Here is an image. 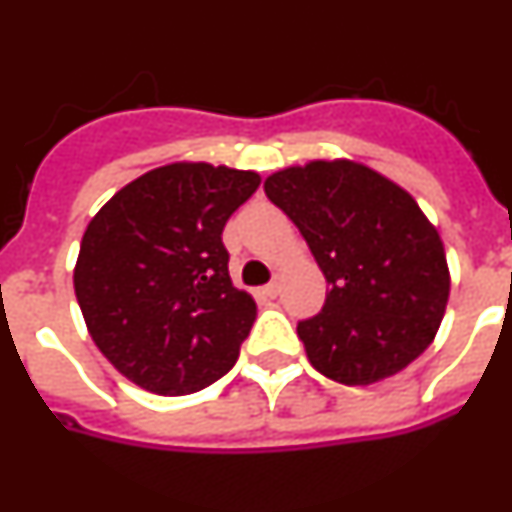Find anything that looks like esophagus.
Instances as JSON below:
<instances>
[{"instance_id": "esophagus-1", "label": "esophagus", "mask_w": 512, "mask_h": 512, "mask_svg": "<svg viewBox=\"0 0 512 512\" xmlns=\"http://www.w3.org/2000/svg\"><path fill=\"white\" fill-rule=\"evenodd\" d=\"M261 295L277 297L279 295V282H271V284H266V287H261Z\"/></svg>"}]
</instances>
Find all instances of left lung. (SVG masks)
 I'll use <instances>...</instances> for the list:
<instances>
[{
	"mask_svg": "<svg viewBox=\"0 0 512 512\" xmlns=\"http://www.w3.org/2000/svg\"><path fill=\"white\" fill-rule=\"evenodd\" d=\"M264 192L300 228L328 282L297 323L307 359L341 384H374L431 346L449 302L441 235L402 187L346 158L271 174Z\"/></svg>",
	"mask_w": 512,
	"mask_h": 512,
	"instance_id": "left-lung-1",
	"label": "left lung"
}]
</instances>
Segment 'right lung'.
Masks as SVG:
<instances>
[{"instance_id":"obj_1","label":"right lung","mask_w":512,"mask_h":512,"mask_svg":"<svg viewBox=\"0 0 512 512\" xmlns=\"http://www.w3.org/2000/svg\"><path fill=\"white\" fill-rule=\"evenodd\" d=\"M259 184L256 171L182 161L138 176L92 217L76 300L122 377L174 397L233 369L256 302L230 282L223 228Z\"/></svg>"}]
</instances>
